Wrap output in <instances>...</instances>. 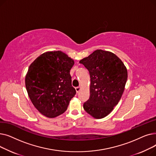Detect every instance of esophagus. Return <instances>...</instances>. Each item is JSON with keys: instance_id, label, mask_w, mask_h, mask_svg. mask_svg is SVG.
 I'll return each instance as SVG.
<instances>
[{"instance_id": "esophagus-1", "label": "esophagus", "mask_w": 156, "mask_h": 156, "mask_svg": "<svg viewBox=\"0 0 156 156\" xmlns=\"http://www.w3.org/2000/svg\"><path fill=\"white\" fill-rule=\"evenodd\" d=\"M75 90H76V93H78V92H80V90H81V87H76V88H75Z\"/></svg>"}]
</instances>
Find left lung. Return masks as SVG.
<instances>
[{"label":"left lung","instance_id":"8db88e82","mask_svg":"<svg viewBox=\"0 0 156 156\" xmlns=\"http://www.w3.org/2000/svg\"><path fill=\"white\" fill-rule=\"evenodd\" d=\"M80 63L90 76V98L85 111L95 119L107 116L121 99L128 78L124 63L114 53L101 49L93 52Z\"/></svg>","mask_w":156,"mask_h":156}]
</instances>
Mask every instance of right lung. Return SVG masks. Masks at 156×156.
Wrapping results in <instances>:
<instances>
[{
    "instance_id": "obj_1",
    "label": "right lung",
    "mask_w": 156,
    "mask_h": 156,
    "mask_svg": "<svg viewBox=\"0 0 156 156\" xmlns=\"http://www.w3.org/2000/svg\"><path fill=\"white\" fill-rule=\"evenodd\" d=\"M75 62L62 51L46 52L29 66L25 85L35 108L47 118H55L67 109L76 90L69 74Z\"/></svg>"
}]
</instances>
